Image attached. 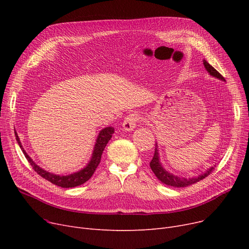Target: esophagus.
<instances>
[{
	"mask_svg": "<svg viewBox=\"0 0 249 249\" xmlns=\"http://www.w3.org/2000/svg\"><path fill=\"white\" fill-rule=\"evenodd\" d=\"M140 119V114L138 113H132L129 114L123 122V129L125 131H133L136 127L137 121Z\"/></svg>",
	"mask_w": 249,
	"mask_h": 249,
	"instance_id": "esophagus-1",
	"label": "esophagus"
}]
</instances>
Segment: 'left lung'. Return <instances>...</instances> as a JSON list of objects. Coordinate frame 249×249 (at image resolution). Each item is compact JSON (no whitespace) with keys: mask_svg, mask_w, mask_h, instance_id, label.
Instances as JSON below:
<instances>
[{"mask_svg":"<svg viewBox=\"0 0 249 249\" xmlns=\"http://www.w3.org/2000/svg\"><path fill=\"white\" fill-rule=\"evenodd\" d=\"M203 64L206 69V71L209 72L211 76L218 78L220 81L225 82V78L222 76L211 64H209V62H207L205 59L203 60ZM150 167L151 171L153 172V174L156 176L162 184L166 185V186H171L174 188H184V187H188L191 186L195 182H197L203 178H205L206 177H208L212 173V171L214 169V167L216 165L211 166L210 168H208L207 171L201 175H199L198 177H193V178H182V177H178L174 174H171L168 171L163 167L162 163L160 162V152H159V145L158 142L155 143V151H154V155L150 161Z\"/></svg>","mask_w":249,"mask_h":249,"instance_id":"8db88e82","label":"left lung"}]
</instances>
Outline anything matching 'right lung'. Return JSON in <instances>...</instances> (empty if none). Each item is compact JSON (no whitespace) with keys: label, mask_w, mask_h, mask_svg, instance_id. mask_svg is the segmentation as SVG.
<instances>
[{"label":"right lung","mask_w":249,"mask_h":249,"mask_svg":"<svg viewBox=\"0 0 249 249\" xmlns=\"http://www.w3.org/2000/svg\"><path fill=\"white\" fill-rule=\"evenodd\" d=\"M114 132H115V129L111 126L103 128L99 132V135L96 139V143L94 145L93 153H91L90 160H89L87 165L85 167H83L82 169H80V171L67 175V176H60V175H55L53 173H49V172L45 171V169H43L42 167L39 166L38 164H36L33 161V160L27 154V152H26V150L23 148V145H22L20 138L16 131H15V136H16V140L18 142L20 148L22 149V151L25 155V158L27 159L28 162L32 165L34 171L39 176H41L48 181L52 182V184L56 185L58 187L73 188V187H77V186H81V185L85 184V182L87 180H89L90 178V177L94 175L96 168L98 167V165L101 161L102 153H103L105 147H106L109 140L112 138V135L114 134Z\"/></svg>","instance_id":"right-lung-1"}]
</instances>
